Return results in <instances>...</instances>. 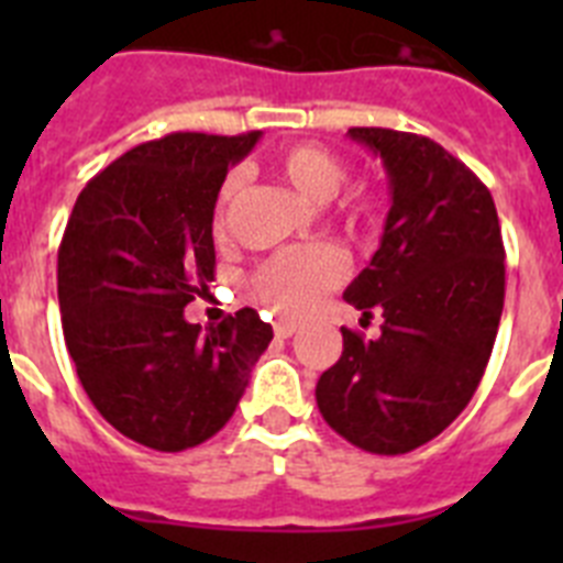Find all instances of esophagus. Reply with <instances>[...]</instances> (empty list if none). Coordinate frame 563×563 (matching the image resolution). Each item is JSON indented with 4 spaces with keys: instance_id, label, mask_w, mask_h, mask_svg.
Here are the masks:
<instances>
[{
    "instance_id": "1",
    "label": "esophagus",
    "mask_w": 563,
    "mask_h": 563,
    "mask_svg": "<svg viewBox=\"0 0 563 563\" xmlns=\"http://www.w3.org/2000/svg\"><path fill=\"white\" fill-rule=\"evenodd\" d=\"M296 330H298V327L292 324V321H276V324H273V332H276V338H292V335H296Z\"/></svg>"
}]
</instances>
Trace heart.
Instances as JSON below:
<instances>
[{
    "mask_svg": "<svg viewBox=\"0 0 563 563\" xmlns=\"http://www.w3.org/2000/svg\"><path fill=\"white\" fill-rule=\"evenodd\" d=\"M273 168L287 186L296 188L312 206H327L330 200H335L346 177H350L346 163L335 152L316 146V143H298V146L285 148L273 161ZM236 197L239 177H228L220 188L217 213H213V231L220 236L225 233ZM357 211H369V202H357ZM346 276H350V258L338 247H296V251L278 253L271 262H265L253 278V290L278 316L305 318L321 305L324 292L341 285Z\"/></svg>",
    "mask_w": 563,
    "mask_h": 563,
    "instance_id": "b5f03b06",
    "label": "heart"
}]
</instances>
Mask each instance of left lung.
Returning <instances> with one entry per match:
<instances>
[{"label": "left lung", "instance_id": "1", "mask_svg": "<svg viewBox=\"0 0 563 563\" xmlns=\"http://www.w3.org/2000/svg\"><path fill=\"white\" fill-rule=\"evenodd\" d=\"M380 154L391 208L380 247L343 298L383 316L380 338L343 327L318 377V409L369 454H409L460 417L494 352L505 307V245L494 197L431 137L352 126Z\"/></svg>", "mask_w": 563, "mask_h": 563}]
</instances>
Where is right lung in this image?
Masks as SVG:
<instances>
[{
	"mask_svg": "<svg viewBox=\"0 0 563 563\" xmlns=\"http://www.w3.org/2000/svg\"><path fill=\"white\" fill-rule=\"evenodd\" d=\"M258 132H172L129 148L78 194L58 247L67 352L98 415L154 451L233 417L273 327L245 307L217 327L183 310L213 278V206Z\"/></svg>",
	"mask_w": 563,
	"mask_h": 563,
	"instance_id": "1",
	"label": "right lung"
}]
</instances>
